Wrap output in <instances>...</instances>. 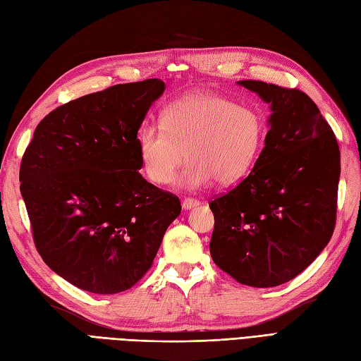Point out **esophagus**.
I'll list each match as a JSON object with an SVG mask.
<instances>
[{
    "label": "esophagus",
    "mask_w": 361,
    "mask_h": 361,
    "mask_svg": "<svg viewBox=\"0 0 361 361\" xmlns=\"http://www.w3.org/2000/svg\"><path fill=\"white\" fill-rule=\"evenodd\" d=\"M199 204H200V202H199L197 199H191V197H187V199H183V200H182V208H183L185 211H188V209L196 208V207H199Z\"/></svg>",
    "instance_id": "1"
}]
</instances>
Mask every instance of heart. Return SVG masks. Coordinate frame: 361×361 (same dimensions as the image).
Segmentation results:
<instances>
[{
    "label": "heart",
    "instance_id": "obj_1",
    "mask_svg": "<svg viewBox=\"0 0 361 361\" xmlns=\"http://www.w3.org/2000/svg\"><path fill=\"white\" fill-rule=\"evenodd\" d=\"M266 116L252 104H237L223 95L192 92L170 103L161 124L138 133L142 169L157 185H167L185 161L179 179L191 190L214 180L232 183L250 171L266 140Z\"/></svg>",
    "mask_w": 361,
    "mask_h": 361
}]
</instances>
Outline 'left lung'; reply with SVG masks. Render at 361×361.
Wrapping results in <instances>:
<instances>
[{
    "label": "left lung",
    "instance_id": "left-lung-1",
    "mask_svg": "<svg viewBox=\"0 0 361 361\" xmlns=\"http://www.w3.org/2000/svg\"><path fill=\"white\" fill-rule=\"evenodd\" d=\"M238 85L270 104V129L252 171L209 203V252L240 284L276 287L304 271L333 237L340 150L305 92L258 80Z\"/></svg>",
    "mask_w": 361,
    "mask_h": 361
}]
</instances>
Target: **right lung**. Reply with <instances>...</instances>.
Returning <instances> with one entry per match:
<instances>
[{"label": "right lung", "mask_w": 361, "mask_h": 361, "mask_svg": "<svg viewBox=\"0 0 361 361\" xmlns=\"http://www.w3.org/2000/svg\"><path fill=\"white\" fill-rule=\"evenodd\" d=\"M161 79L68 102L37 124L21 161V194L45 264L95 295L147 271L180 200L141 176L138 130Z\"/></svg>", "instance_id": "1"}]
</instances>
